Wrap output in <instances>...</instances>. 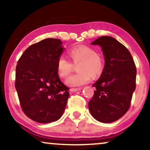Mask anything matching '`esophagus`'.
Instances as JSON below:
<instances>
[{
    "instance_id": "1",
    "label": "esophagus",
    "mask_w": 150,
    "mask_h": 150,
    "mask_svg": "<svg viewBox=\"0 0 150 150\" xmlns=\"http://www.w3.org/2000/svg\"><path fill=\"white\" fill-rule=\"evenodd\" d=\"M81 88H71V89H69V91L70 92H76L78 91H81Z\"/></svg>"
}]
</instances>
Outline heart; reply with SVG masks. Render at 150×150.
<instances>
[{
  "label": "heart",
  "mask_w": 150,
  "mask_h": 150,
  "mask_svg": "<svg viewBox=\"0 0 150 150\" xmlns=\"http://www.w3.org/2000/svg\"><path fill=\"white\" fill-rule=\"evenodd\" d=\"M70 59L59 57L57 61V70L61 78L67 77L77 65L79 73L71 75L65 80V83L69 87H79L89 83L93 78L101 74L104 67V61L99 54L91 47L87 46H77L70 49L68 52Z\"/></svg>",
  "instance_id": "1"
}]
</instances>
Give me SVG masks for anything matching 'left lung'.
<instances>
[{
    "label": "left lung",
    "instance_id": "1",
    "mask_svg": "<svg viewBox=\"0 0 150 150\" xmlns=\"http://www.w3.org/2000/svg\"><path fill=\"white\" fill-rule=\"evenodd\" d=\"M100 45L105 65L89 102L91 115L102 123L115 122L126 114L136 89L137 68L129 50L115 39L100 37L91 43Z\"/></svg>",
    "mask_w": 150,
    "mask_h": 150
}]
</instances>
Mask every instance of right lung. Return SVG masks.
<instances>
[{"mask_svg": "<svg viewBox=\"0 0 150 150\" xmlns=\"http://www.w3.org/2000/svg\"><path fill=\"white\" fill-rule=\"evenodd\" d=\"M59 39L32 44L18 61L15 87L24 114L35 122L57 121L64 112L69 88L59 77L57 61L64 48Z\"/></svg>", "mask_w": 150, "mask_h": 150, "instance_id": "add662e5", "label": "right lung"}]
</instances>
